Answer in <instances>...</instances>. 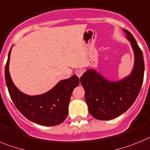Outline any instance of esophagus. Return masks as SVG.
I'll return each instance as SVG.
<instances>
[{"label": "esophagus", "instance_id": "34e87169", "mask_svg": "<svg viewBox=\"0 0 150 150\" xmlns=\"http://www.w3.org/2000/svg\"><path fill=\"white\" fill-rule=\"evenodd\" d=\"M75 73H76L77 76L79 77V78H80V77L83 75V73H84V70H83V69H78L76 71V72H75Z\"/></svg>", "mask_w": 150, "mask_h": 150}]
</instances>
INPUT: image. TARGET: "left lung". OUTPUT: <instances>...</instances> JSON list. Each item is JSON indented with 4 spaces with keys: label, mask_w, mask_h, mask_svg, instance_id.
Masks as SVG:
<instances>
[{
    "label": "left lung",
    "mask_w": 150,
    "mask_h": 150,
    "mask_svg": "<svg viewBox=\"0 0 150 150\" xmlns=\"http://www.w3.org/2000/svg\"><path fill=\"white\" fill-rule=\"evenodd\" d=\"M134 54V64L129 75L118 81H109L94 69L81 77L84 98L90 114L98 120H111L125 112L137 97L144 75V56L134 36L123 29Z\"/></svg>",
    "instance_id": "1"
}]
</instances>
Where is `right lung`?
<instances>
[{"mask_svg": "<svg viewBox=\"0 0 150 150\" xmlns=\"http://www.w3.org/2000/svg\"><path fill=\"white\" fill-rule=\"evenodd\" d=\"M5 66V79L9 93L18 110L31 122L44 126H55L64 122L69 112L72 91L79 84L76 75L61 80L52 89L40 95L30 96L19 91L9 71L10 53Z\"/></svg>", "mask_w": 150, "mask_h": 150, "instance_id": "add662e5", "label": "right lung"}]
</instances>
